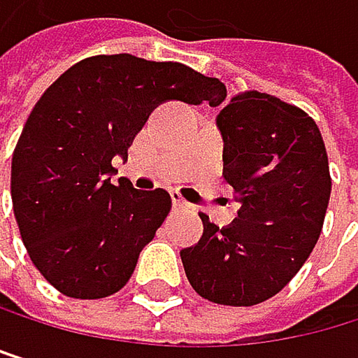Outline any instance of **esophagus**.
<instances>
[{"label": "esophagus", "mask_w": 358, "mask_h": 358, "mask_svg": "<svg viewBox=\"0 0 358 358\" xmlns=\"http://www.w3.org/2000/svg\"><path fill=\"white\" fill-rule=\"evenodd\" d=\"M171 201H173V208H189V203L180 197V193H171Z\"/></svg>", "instance_id": "1"}]
</instances>
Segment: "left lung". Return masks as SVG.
Segmentation results:
<instances>
[{
  "label": "left lung",
  "mask_w": 358,
  "mask_h": 358,
  "mask_svg": "<svg viewBox=\"0 0 358 358\" xmlns=\"http://www.w3.org/2000/svg\"><path fill=\"white\" fill-rule=\"evenodd\" d=\"M217 127L238 219L219 227L201 213L203 236L180 257L199 296L251 307L281 292L318 243L331 197L329 157L313 117L257 90L231 96Z\"/></svg>",
  "instance_id": "8db88e82"
}]
</instances>
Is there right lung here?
<instances>
[{
	"mask_svg": "<svg viewBox=\"0 0 358 358\" xmlns=\"http://www.w3.org/2000/svg\"><path fill=\"white\" fill-rule=\"evenodd\" d=\"M225 96L180 62L129 53L85 57L47 87L12 155L10 193L29 259L57 292L94 301L127 285L171 197L124 178L111 185V159L129 155L163 101L217 107Z\"/></svg>",
	"mask_w": 358,
	"mask_h": 358,
	"instance_id": "add662e5",
	"label": "right lung"
}]
</instances>
